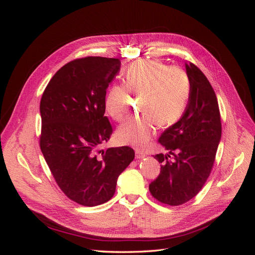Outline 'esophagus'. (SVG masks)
Segmentation results:
<instances>
[{
    "label": "esophagus",
    "instance_id": "esophagus-1",
    "mask_svg": "<svg viewBox=\"0 0 255 255\" xmlns=\"http://www.w3.org/2000/svg\"><path fill=\"white\" fill-rule=\"evenodd\" d=\"M135 154H136V158H139V159L145 156V154L140 150H135Z\"/></svg>",
    "mask_w": 255,
    "mask_h": 255
}]
</instances>
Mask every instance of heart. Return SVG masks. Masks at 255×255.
Wrapping results in <instances>:
<instances>
[{
  "label": "heart",
  "mask_w": 255,
  "mask_h": 255,
  "mask_svg": "<svg viewBox=\"0 0 255 255\" xmlns=\"http://www.w3.org/2000/svg\"><path fill=\"white\" fill-rule=\"evenodd\" d=\"M126 86L115 85L105 98V111L116 121L128 115L129 94L141 98V117L128 120L119 127L120 143L143 148L157 128L172 126L186 110L191 83L186 71L176 66H168L160 60H138L126 72Z\"/></svg>",
  "instance_id": "1"
}]
</instances>
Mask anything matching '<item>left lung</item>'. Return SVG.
<instances>
[{
    "mask_svg": "<svg viewBox=\"0 0 255 255\" xmlns=\"http://www.w3.org/2000/svg\"><path fill=\"white\" fill-rule=\"evenodd\" d=\"M191 83L190 98L181 119L160 135L168 150L156 154L160 172L149 190L157 201L177 206L188 202L202 189L214 166L221 138L217 97L204 73L186 64Z\"/></svg>",
    "mask_w": 255,
    "mask_h": 255,
    "instance_id": "left-lung-1",
    "label": "left lung"
}]
</instances>
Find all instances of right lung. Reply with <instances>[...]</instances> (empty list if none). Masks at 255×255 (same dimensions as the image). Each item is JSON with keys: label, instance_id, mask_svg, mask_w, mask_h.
Listing matches in <instances>:
<instances>
[{"label": "right lung", "instance_id": "right-lung-1", "mask_svg": "<svg viewBox=\"0 0 255 255\" xmlns=\"http://www.w3.org/2000/svg\"><path fill=\"white\" fill-rule=\"evenodd\" d=\"M120 66L118 58L74 59L54 74L41 97V152L59 188L84 206L111 200L118 176L135 157L127 145L99 151L113 133L104 103Z\"/></svg>", "mask_w": 255, "mask_h": 255}]
</instances>
